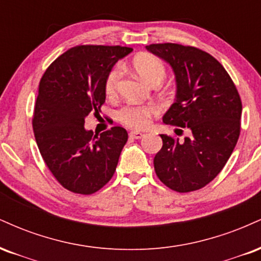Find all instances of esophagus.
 <instances>
[{"mask_svg":"<svg viewBox=\"0 0 261 261\" xmlns=\"http://www.w3.org/2000/svg\"><path fill=\"white\" fill-rule=\"evenodd\" d=\"M129 137L133 138V139H140V138L144 137V133H140L138 130H132L129 133Z\"/></svg>","mask_w":261,"mask_h":261,"instance_id":"1","label":"esophagus"}]
</instances>
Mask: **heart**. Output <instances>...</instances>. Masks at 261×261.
<instances>
[{
    "mask_svg": "<svg viewBox=\"0 0 261 261\" xmlns=\"http://www.w3.org/2000/svg\"><path fill=\"white\" fill-rule=\"evenodd\" d=\"M132 66L136 72L148 84L152 85L160 84L166 76V69L164 63L154 55L142 54L134 57ZM121 68L113 67L110 70L105 79V93L107 96H115L118 91L119 81H121ZM158 107L155 105L145 106H123L118 111V117L125 124L130 127L143 128L149 123L151 116L158 113Z\"/></svg>",
    "mask_w": 261,
    "mask_h": 261,
    "instance_id": "obj_1",
    "label": "heart"
}]
</instances>
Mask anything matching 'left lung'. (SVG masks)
I'll return each instance as SVG.
<instances>
[{"label":"left lung","instance_id":"obj_1","mask_svg":"<svg viewBox=\"0 0 261 261\" xmlns=\"http://www.w3.org/2000/svg\"><path fill=\"white\" fill-rule=\"evenodd\" d=\"M146 50L166 61L176 76V99L162 121L192 132L183 143L160 134L155 172L172 191H198L221 172L238 142L240 94L222 64L200 48L166 42Z\"/></svg>","mask_w":261,"mask_h":261}]
</instances>
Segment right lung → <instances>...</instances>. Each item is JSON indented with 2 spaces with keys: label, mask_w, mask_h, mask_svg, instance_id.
Segmentation results:
<instances>
[{
  "label": "right lung",
  "mask_w": 261,
  "mask_h": 261,
  "mask_svg": "<svg viewBox=\"0 0 261 261\" xmlns=\"http://www.w3.org/2000/svg\"><path fill=\"white\" fill-rule=\"evenodd\" d=\"M132 51L123 46H75L57 57L40 81L33 117L36 144L58 183L76 194H93L112 178L128 140L122 127L97 137L84 123L105 102L106 75Z\"/></svg>",
  "instance_id": "add662e5"
}]
</instances>
